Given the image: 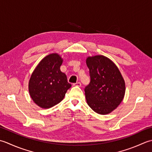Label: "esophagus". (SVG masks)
<instances>
[{"instance_id": "obj_1", "label": "esophagus", "mask_w": 152, "mask_h": 152, "mask_svg": "<svg viewBox=\"0 0 152 152\" xmlns=\"http://www.w3.org/2000/svg\"><path fill=\"white\" fill-rule=\"evenodd\" d=\"M73 86H81V83L80 82H77L76 83H74Z\"/></svg>"}]
</instances>
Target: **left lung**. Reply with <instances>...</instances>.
I'll list each match as a JSON object with an SVG mask.
<instances>
[{
	"label": "left lung",
	"mask_w": 152,
	"mask_h": 152,
	"mask_svg": "<svg viewBox=\"0 0 152 152\" xmlns=\"http://www.w3.org/2000/svg\"><path fill=\"white\" fill-rule=\"evenodd\" d=\"M86 65L91 77L85 88L87 104L97 113H110L123 100L125 80L115 64L104 56L87 58Z\"/></svg>",
	"instance_id": "1"
}]
</instances>
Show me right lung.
Instances as JSON below:
<instances>
[{
	"mask_svg": "<svg viewBox=\"0 0 152 152\" xmlns=\"http://www.w3.org/2000/svg\"><path fill=\"white\" fill-rule=\"evenodd\" d=\"M62 59L58 54L48 55L40 61L29 82V92L34 102L48 109L63 100L72 85L60 71Z\"/></svg>",
	"mask_w": 152,
	"mask_h": 152,
	"instance_id": "1",
	"label": "right lung"
}]
</instances>
